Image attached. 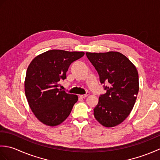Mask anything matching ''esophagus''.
Wrapping results in <instances>:
<instances>
[{
	"instance_id": "esophagus-1",
	"label": "esophagus",
	"mask_w": 160,
	"mask_h": 160,
	"mask_svg": "<svg viewBox=\"0 0 160 160\" xmlns=\"http://www.w3.org/2000/svg\"><path fill=\"white\" fill-rule=\"evenodd\" d=\"M89 93H87L84 94V95H80V97L82 98H87L88 96H89Z\"/></svg>"
}]
</instances>
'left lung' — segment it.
<instances>
[{"label": "left lung", "mask_w": 160, "mask_h": 160, "mask_svg": "<svg viewBox=\"0 0 160 160\" xmlns=\"http://www.w3.org/2000/svg\"><path fill=\"white\" fill-rule=\"evenodd\" d=\"M86 55L96 68L106 93L101 95L93 115L105 127L121 124L134 107L139 91V77L136 67L123 54L118 52H87Z\"/></svg>", "instance_id": "1"}]
</instances>
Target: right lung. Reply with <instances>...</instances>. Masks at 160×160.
<instances>
[{
  "label": "right lung",
  "mask_w": 160,
  "mask_h": 160,
  "mask_svg": "<svg viewBox=\"0 0 160 160\" xmlns=\"http://www.w3.org/2000/svg\"><path fill=\"white\" fill-rule=\"evenodd\" d=\"M84 55L83 52L53 49L37 56L29 64L25 96L33 114L44 124L55 127L69 115L78 97L58 89L60 81L67 78L70 64Z\"/></svg>",
  "instance_id": "1"
}]
</instances>
